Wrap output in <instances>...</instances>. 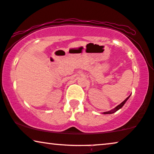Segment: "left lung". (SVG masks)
<instances>
[{"instance_id":"obj_1","label":"left lung","mask_w":154,"mask_h":154,"mask_svg":"<svg viewBox=\"0 0 154 154\" xmlns=\"http://www.w3.org/2000/svg\"><path fill=\"white\" fill-rule=\"evenodd\" d=\"M130 96H128V98H127L125 100V101H122V103L120 104V105H118V106H117V107H116V108H115L113 110H110V111H108V112H103V113H104V114H111V113H113V112H116V111H117V110H118L119 109H120V108H121L122 107V106H124V104H125V102H126L127 101H128V98H130Z\"/></svg>"}]
</instances>
